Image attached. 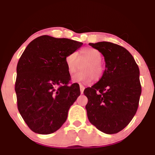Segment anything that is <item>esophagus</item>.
Listing matches in <instances>:
<instances>
[{
  "instance_id": "1",
  "label": "esophagus",
  "mask_w": 155,
  "mask_h": 155,
  "mask_svg": "<svg viewBox=\"0 0 155 155\" xmlns=\"http://www.w3.org/2000/svg\"><path fill=\"white\" fill-rule=\"evenodd\" d=\"M80 92H81V94H83L84 87L83 85H82V84H80Z\"/></svg>"
}]
</instances>
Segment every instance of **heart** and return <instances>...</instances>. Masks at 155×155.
<instances>
[{
	"label": "heart",
	"instance_id": "heart-1",
	"mask_svg": "<svg viewBox=\"0 0 155 155\" xmlns=\"http://www.w3.org/2000/svg\"><path fill=\"white\" fill-rule=\"evenodd\" d=\"M82 56L80 59H84L88 62L82 66V72L73 76L72 80L77 82L90 83L94 79L98 80L102 77L104 68L101 64V55L99 51L93 48H86L81 51ZM65 63L69 73H73L78 66V54L75 52L70 53L65 57Z\"/></svg>",
	"mask_w": 155,
	"mask_h": 155
}]
</instances>
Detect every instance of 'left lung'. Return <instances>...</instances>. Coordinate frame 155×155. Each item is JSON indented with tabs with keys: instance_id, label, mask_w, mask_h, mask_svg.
Wrapping results in <instances>:
<instances>
[{
	"instance_id": "obj_1",
	"label": "left lung",
	"mask_w": 155,
	"mask_h": 155,
	"mask_svg": "<svg viewBox=\"0 0 155 155\" xmlns=\"http://www.w3.org/2000/svg\"><path fill=\"white\" fill-rule=\"evenodd\" d=\"M89 45L104 57L105 71L96 84L84 90L88 119L101 132L117 133L128 126L138 107L142 91L139 68L123 46L108 41Z\"/></svg>"
}]
</instances>
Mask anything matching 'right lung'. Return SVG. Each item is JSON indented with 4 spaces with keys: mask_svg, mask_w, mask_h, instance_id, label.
I'll list each match as a JSON object with an SVG mask.
<instances>
[{
    "mask_svg": "<svg viewBox=\"0 0 155 155\" xmlns=\"http://www.w3.org/2000/svg\"><path fill=\"white\" fill-rule=\"evenodd\" d=\"M82 42L43 35L31 41L17 65L18 109L33 132H56L68 117L70 107L80 94L78 83L69 85L71 75L65 57Z\"/></svg>",
    "mask_w": 155,
    "mask_h": 155,
    "instance_id": "right-lung-1",
    "label": "right lung"
}]
</instances>
